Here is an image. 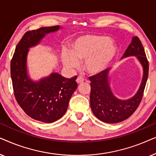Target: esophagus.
<instances>
[{
    "mask_svg": "<svg viewBox=\"0 0 156 156\" xmlns=\"http://www.w3.org/2000/svg\"><path fill=\"white\" fill-rule=\"evenodd\" d=\"M76 83H77V84H82V83H83L84 82V78H82V76H78V78L76 79Z\"/></svg>",
    "mask_w": 156,
    "mask_h": 156,
    "instance_id": "34e87169",
    "label": "esophagus"
}]
</instances>
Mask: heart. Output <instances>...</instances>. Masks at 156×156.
<instances>
[{
	"mask_svg": "<svg viewBox=\"0 0 156 156\" xmlns=\"http://www.w3.org/2000/svg\"><path fill=\"white\" fill-rule=\"evenodd\" d=\"M116 53V47L110 37L89 35L76 39L71 50L63 49L62 60L69 69H76L79 62L84 61L85 71L91 75H96L107 69Z\"/></svg>",
	"mask_w": 156,
	"mask_h": 156,
	"instance_id": "b5f03b06",
	"label": "heart"
}]
</instances>
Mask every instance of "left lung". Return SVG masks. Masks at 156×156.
<instances>
[{"mask_svg": "<svg viewBox=\"0 0 156 156\" xmlns=\"http://www.w3.org/2000/svg\"><path fill=\"white\" fill-rule=\"evenodd\" d=\"M136 56L143 67V78L139 89L129 99H119L111 89L108 81L109 69L89 77L91 81L90 106L94 116L100 121L116 123L127 119L137 109L141 101L148 76V62L141 42L138 37H133L131 44L121 59Z\"/></svg>", "mask_w": 156, "mask_h": 156, "instance_id": "1", "label": "left lung"}]
</instances>
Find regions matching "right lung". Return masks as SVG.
Instances as JSON below:
<instances>
[{
    "mask_svg": "<svg viewBox=\"0 0 156 156\" xmlns=\"http://www.w3.org/2000/svg\"><path fill=\"white\" fill-rule=\"evenodd\" d=\"M59 25L27 31L17 44L10 62L14 95L25 114L44 123L55 122L67 112L72 94L77 88V76L67 79L52 72L48 76L33 81L27 74L29 48L36 46L47 34L59 30Z\"/></svg>",
    "mask_w": 156,
    "mask_h": 156,
    "instance_id": "1",
    "label": "right lung"
}]
</instances>
